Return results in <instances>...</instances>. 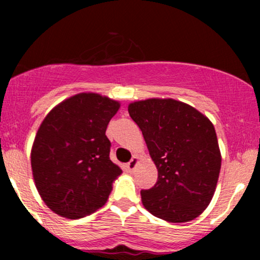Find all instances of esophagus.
<instances>
[{
	"instance_id": "34e87169",
	"label": "esophagus",
	"mask_w": 260,
	"mask_h": 260,
	"mask_svg": "<svg viewBox=\"0 0 260 260\" xmlns=\"http://www.w3.org/2000/svg\"><path fill=\"white\" fill-rule=\"evenodd\" d=\"M137 164H138V157L133 156L132 159H131L129 162H127V169H128V171L132 172L133 170H134V168H136V166H137Z\"/></svg>"
}]
</instances>
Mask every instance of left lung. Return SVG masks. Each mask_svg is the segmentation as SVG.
Here are the masks:
<instances>
[{"label": "left lung", "mask_w": 260, "mask_h": 260, "mask_svg": "<svg viewBox=\"0 0 260 260\" xmlns=\"http://www.w3.org/2000/svg\"><path fill=\"white\" fill-rule=\"evenodd\" d=\"M128 112L157 169L154 187L140 190L144 208L169 222L196 219L213 198L221 168L213 123L174 99L136 101Z\"/></svg>", "instance_id": "1"}]
</instances>
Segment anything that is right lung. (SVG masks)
Returning <instances> with one entry per match:
<instances>
[{"label":"right lung","instance_id":"obj_1","mask_svg":"<svg viewBox=\"0 0 260 260\" xmlns=\"http://www.w3.org/2000/svg\"><path fill=\"white\" fill-rule=\"evenodd\" d=\"M117 101L82 92L52 109L31 149L35 186L58 215L80 219L105 204L122 170L110 160L106 128Z\"/></svg>","mask_w":260,"mask_h":260}]
</instances>
